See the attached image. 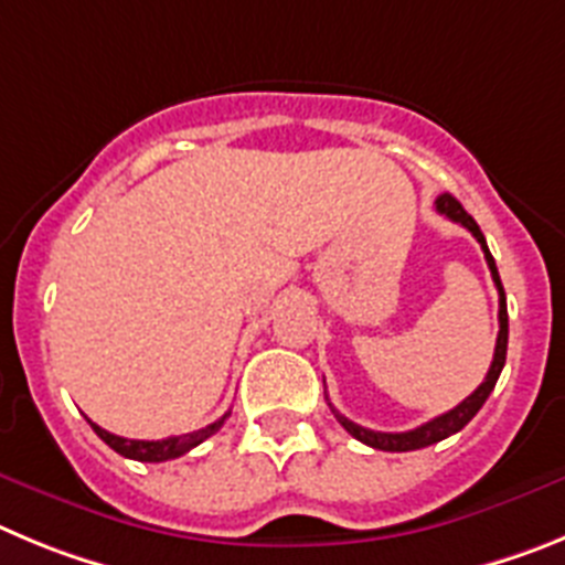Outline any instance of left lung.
Returning a JSON list of instances; mask_svg holds the SVG:
<instances>
[{"instance_id": "8db88e82", "label": "left lung", "mask_w": 565, "mask_h": 565, "mask_svg": "<svg viewBox=\"0 0 565 565\" xmlns=\"http://www.w3.org/2000/svg\"><path fill=\"white\" fill-rule=\"evenodd\" d=\"M436 211L441 213V216H447L450 222H459L461 227H467V231L476 236V242L481 245V250H484V258H487V267H490L492 273V281H495V289H498V340H495V354H492V363H490V371H487L484 383L479 385V388L472 391L467 399H461L459 405H456L454 411H447V414L436 416V419L425 422V425H419V428L414 430H403V434H383V430H369L363 428V425H354L352 419H345L343 414H338V411L332 408V414L338 416V422L343 425L349 434L354 436L358 441H363V445L369 447H377V450H388V454H405V450H419V447H428V445H436V441L447 439V436L459 434L461 428H465L467 422L472 419V416L479 414L481 405L487 403V396H490V391L495 388L498 383V374H501V369H504L507 363V338H510V318H507V295H504V287H501V278H498V267H495V258H492L490 247H487L484 242V233H481V227L476 225V220H472L470 213L461 207V202L456 200L454 194H441L439 200H436Z\"/></svg>"}]
</instances>
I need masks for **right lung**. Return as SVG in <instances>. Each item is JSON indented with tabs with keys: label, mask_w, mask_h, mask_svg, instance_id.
Returning a JSON list of instances; mask_svg holds the SVG:
<instances>
[{
	"label": "right lung",
	"mask_w": 565,
	"mask_h": 565,
	"mask_svg": "<svg viewBox=\"0 0 565 565\" xmlns=\"http://www.w3.org/2000/svg\"><path fill=\"white\" fill-rule=\"evenodd\" d=\"M231 414H225L222 419L211 422V425H205V428L194 430V434H182V436H169V439H157V441H146V439H124V436H115L109 434V430L98 428L95 422H89L93 425L95 434L100 436V439L106 441V445L115 450V454L126 456V459H135V461H169V459H180V456H185L191 447L202 445V441L207 439V436H213L216 430L225 425V419Z\"/></svg>",
	"instance_id": "add662e5"
}]
</instances>
